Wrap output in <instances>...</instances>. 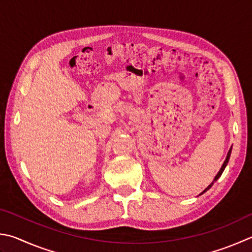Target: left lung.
Instances as JSON below:
<instances>
[{"instance_id":"8db88e82","label":"left lung","mask_w":252,"mask_h":252,"mask_svg":"<svg viewBox=\"0 0 252 252\" xmlns=\"http://www.w3.org/2000/svg\"><path fill=\"white\" fill-rule=\"evenodd\" d=\"M230 154H231V148L229 149V151H228V155H227V157H226V160L224 161V163H222V165H221V168H220V172H218L217 173V175H216V177H215V179H214V181H213L210 185H208V187L205 189H204V191L202 192V194L203 193H205L206 191H207V189H210L211 188H212V185L213 184H214V182H216L217 181V180H218V178H220V175H221V173L222 172H224V170H225V168H226V165H227V163H228V161H229V158H230Z\"/></svg>"}]
</instances>
